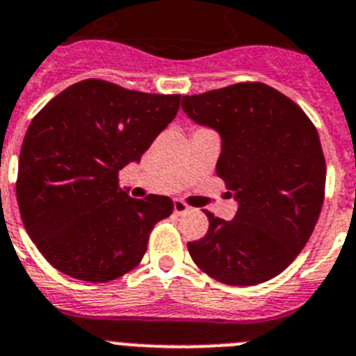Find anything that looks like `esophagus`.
<instances>
[{
  "label": "esophagus",
  "instance_id": "obj_1",
  "mask_svg": "<svg viewBox=\"0 0 356 356\" xmlns=\"http://www.w3.org/2000/svg\"><path fill=\"white\" fill-rule=\"evenodd\" d=\"M189 205L185 202H181V200H175V212L176 214H184V212L189 211Z\"/></svg>",
  "mask_w": 356,
  "mask_h": 356
}]
</instances>
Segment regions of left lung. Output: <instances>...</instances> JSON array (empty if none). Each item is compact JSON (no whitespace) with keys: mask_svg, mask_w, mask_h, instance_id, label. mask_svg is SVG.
Returning <instances> with one entry per match:
<instances>
[{"mask_svg":"<svg viewBox=\"0 0 356 356\" xmlns=\"http://www.w3.org/2000/svg\"><path fill=\"white\" fill-rule=\"evenodd\" d=\"M181 108L220 133L216 175L238 202L230 221L205 211L209 230L187 243L191 257L230 286L275 277L305 248L323 209L326 162L317 129L293 100L263 83L185 95Z\"/></svg>","mask_w":356,"mask_h":356,"instance_id":"1","label":"left lung"}]
</instances>
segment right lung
<instances>
[{"instance_id":"1","label":"right lung","mask_w":356,"mask_h":356,"mask_svg":"<svg viewBox=\"0 0 356 356\" xmlns=\"http://www.w3.org/2000/svg\"><path fill=\"white\" fill-rule=\"evenodd\" d=\"M180 100L86 79L33 117L21 145L16 196L30 239L54 268L108 282L140 263L149 234L175 205L156 194L127 196L118 171L140 162Z\"/></svg>"}]
</instances>
